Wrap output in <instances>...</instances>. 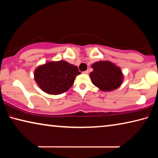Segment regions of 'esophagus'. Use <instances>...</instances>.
Wrapping results in <instances>:
<instances>
[{
  "mask_svg": "<svg viewBox=\"0 0 158 158\" xmlns=\"http://www.w3.org/2000/svg\"><path fill=\"white\" fill-rule=\"evenodd\" d=\"M89 73V70H86V71L84 72V74H88Z\"/></svg>",
  "mask_w": 158,
  "mask_h": 158,
  "instance_id": "esophagus-1",
  "label": "esophagus"
}]
</instances>
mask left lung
Here are the masks:
<instances>
[{"label": "left lung", "instance_id": "left-lung-1", "mask_svg": "<svg viewBox=\"0 0 158 158\" xmlns=\"http://www.w3.org/2000/svg\"><path fill=\"white\" fill-rule=\"evenodd\" d=\"M90 73L91 81L102 91H110L117 89L122 84L123 74L121 69L109 61H100L92 64Z\"/></svg>", "mask_w": 158, "mask_h": 158}]
</instances>
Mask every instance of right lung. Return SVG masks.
Returning a JSON list of instances; mask_svg holds the SVG:
<instances>
[{"instance_id":"obj_1","label":"right lung","mask_w":158,"mask_h":158,"mask_svg":"<svg viewBox=\"0 0 158 158\" xmlns=\"http://www.w3.org/2000/svg\"><path fill=\"white\" fill-rule=\"evenodd\" d=\"M80 74L77 66L60 60L39 66L35 70L34 77L44 92L58 95L66 92L73 85L75 77Z\"/></svg>"}]
</instances>
